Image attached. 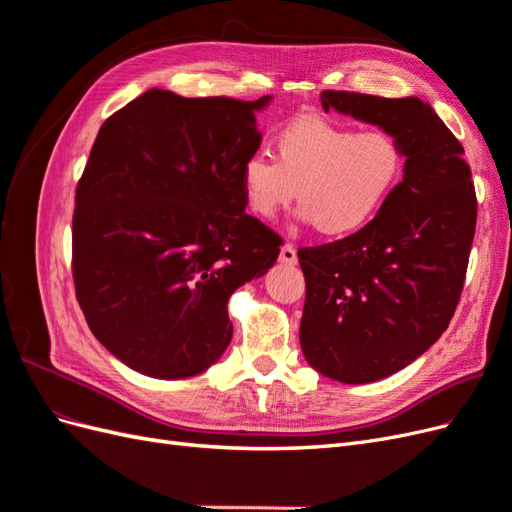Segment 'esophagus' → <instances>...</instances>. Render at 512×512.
Segmentation results:
<instances>
[{"label":"esophagus","instance_id":"1","mask_svg":"<svg viewBox=\"0 0 512 512\" xmlns=\"http://www.w3.org/2000/svg\"><path fill=\"white\" fill-rule=\"evenodd\" d=\"M280 260L284 262V265H288V267L297 265V250H294L290 243H284L282 245V252H280Z\"/></svg>","mask_w":512,"mask_h":512}]
</instances>
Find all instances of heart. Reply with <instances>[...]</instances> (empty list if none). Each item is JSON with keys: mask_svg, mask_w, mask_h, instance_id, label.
Instances as JSON below:
<instances>
[{"mask_svg": "<svg viewBox=\"0 0 512 512\" xmlns=\"http://www.w3.org/2000/svg\"><path fill=\"white\" fill-rule=\"evenodd\" d=\"M401 175L404 153L391 134L301 117L275 134V160L262 151L243 160L239 185L256 218L271 220L297 194L301 222L344 239L378 218Z\"/></svg>", "mask_w": 512, "mask_h": 512, "instance_id": "1", "label": "heart"}]
</instances>
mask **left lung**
Masks as SVG:
<instances>
[{
  "instance_id": "8db88e82",
  "label": "left lung",
  "mask_w": 512,
  "mask_h": 512,
  "mask_svg": "<svg viewBox=\"0 0 512 512\" xmlns=\"http://www.w3.org/2000/svg\"><path fill=\"white\" fill-rule=\"evenodd\" d=\"M337 111L391 134L404 179L356 235L299 250L305 275L301 350L318 374L376 382L436 344L466 280L476 194L463 147L431 104L322 91Z\"/></svg>"
}]
</instances>
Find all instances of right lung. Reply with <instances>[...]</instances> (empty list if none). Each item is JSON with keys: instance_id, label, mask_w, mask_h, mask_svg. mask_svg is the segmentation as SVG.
<instances>
[{"instance_id": "obj_1", "label": "right lung", "mask_w": 512, "mask_h": 512, "mask_svg": "<svg viewBox=\"0 0 512 512\" xmlns=\"http://www.w3.org/2000/svg\"><path fill=\"white\" fill-rule=\"evenodd\" d=\"M271 100L149 89L102 123L76 188L72 275L91 333L138 374L181 380L218 363L230 294L280 256L239 185Z\"/></svg>"}]
</instances>
